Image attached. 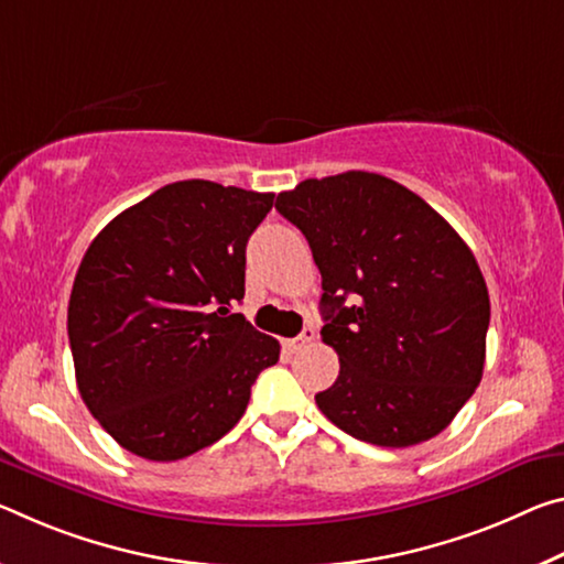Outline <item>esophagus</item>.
<instances>
[{"instance_id": "1", "label": "esophagus", "mask_w": 564, "mask_h": 564, "mask_svg": "<svg viewBox=\"0 0 564 564\" xmlns=\"http://www.w3.org/2000/svg\"><path fill=\"white\" fill-rule=\"evenodd\" d=\"M314 341H316V330L311 328V326H306V328H303L301 336L289 338V341H283V346L289 348L291 354H296V351H301V348H306V346H311Z\"/></svg>"}]
</instances>
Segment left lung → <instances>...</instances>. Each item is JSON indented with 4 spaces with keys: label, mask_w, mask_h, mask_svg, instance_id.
<instances>
[{
    "label": "left lung",
    "mask_w": 564,
    "mask_h": 564,
    "mask_svg": "<svg viewBox=\"0 0 564 564\" xmlns=\"http://www.w3.org/2000/svg\"><path fill=\"white\" fill-rule=\"evenodd\" d=\"M275 210L308 240L321 336L341 364L318 409L377 446L432 440L485 371L489 293L475 253L416 193L364 170L303 181Z\"/></svg>",
    "instance_id": "8db88e82"
}]
</instances>
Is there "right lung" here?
Returning <instances> with one entry per match:
<instances>
[{
    "label": "right lung",
    "instance_id": "1",
    "mask_svg": "<svg viewBox=\"0 0 564 564\" xmlns=\"http://www.w3.org/2000/svg\"><path fill=\"white\" fill-rule=\"evenodd\" d=\"M273 193L181 181L122 210L89 243L67 308L79 397L122 449L175 462L243 416L281 346L230 306L246 243Z\"/></svg>",
    "mask_w": 564,
    "mask_h": 564
}]
</instances>
